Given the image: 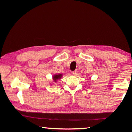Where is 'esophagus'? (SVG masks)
<instances>
[{"instance_id":"esophagus-1","label":"esophagus","mask_w":132,"mask_h":132,"mask_svg":"<svg viewBox=\"0 0 132 132\" xmlns=\"http://www.w3.org/2000/svg\"><path fill=\"white\" fill-rule=\"evenodd\" d=\"M77 73H78V70H75L73 71V72H72L73 74V75H77Z\"/></svg>"}]
</instances>
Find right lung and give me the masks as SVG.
Here are the masks:
<instances>
[{
    "label": "right lung",
    "mask_w": 132,
    "mask_h": 132,
    "mask_svg": "<svg viewBox=\"0 0 132 132\" xmlns=\"http://www.w3.org/2000/svg\"><path fill=\"white\" fill-rule=\"evenodd\" d=\"M62 77V74H58V75H55L53 77V79L54 81H56V80L60 79Z\"/></svg>",
    "instance_id": "obj_1"
}]
</instances>
